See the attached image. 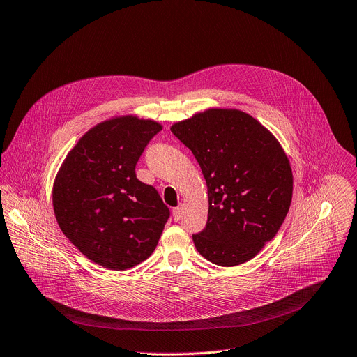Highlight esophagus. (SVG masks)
Here are the masks:
<instances>
[{"label":"esophagus","mask_w":357,"mask_h":357,"mask_svg":"<svg viewBox=\"0 0 357 357\" xmlns=\"http://www.w3.org/2000/svg\"><path fill=\"white\" fill-rule=\"evenodd\" d=\"M181 215H183V207H181V206L173 208V218H174V222H178L180 218H181Z\"/></svg>","instance_id":"esophagus-1"}]
</instances>
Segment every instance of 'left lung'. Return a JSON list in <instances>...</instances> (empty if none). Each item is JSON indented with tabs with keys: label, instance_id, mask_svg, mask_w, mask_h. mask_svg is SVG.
I'll list each match as a JSON object with an SVG mask.
<instances>
[{
	"label": "left lung",
	"instance_id": "8db88e82",
	"mask_svg": "<svg viewBox=\"0 0 357 357\" xmlns=\"http://www.w3.org/2000/svg\"><path fill=\"white\" fill-rule=\"evenodd\" d=\"M170 130L195 154L207 184L197 252L223 267L252 260L278 234L291 203L293 173L279 140L237 108H207Z\"/></svg>",
	"mask_w": 357,
	"mask_h": 357
}]
</instances>
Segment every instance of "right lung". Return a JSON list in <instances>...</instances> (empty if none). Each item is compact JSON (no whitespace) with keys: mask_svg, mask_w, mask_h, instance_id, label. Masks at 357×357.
Instances as JSON below:
<instances>
[{"mask_svg":"<svg viewBox=\"0 0 357 357\" xmlns=\"http://www.w3.org/2000/svg\"><path fill=\"white\" fill-rule=\"evenodd\" d=\"M158 121L119 116L90 128L64 158L52 207L64 236L91 261L127 270L151 256L170 215L153 185L135 176Z\"/></svg>","mask_w":357,"mask_h":357,"instance_id":"add662e5","label":"right lung"}]
</instances>
